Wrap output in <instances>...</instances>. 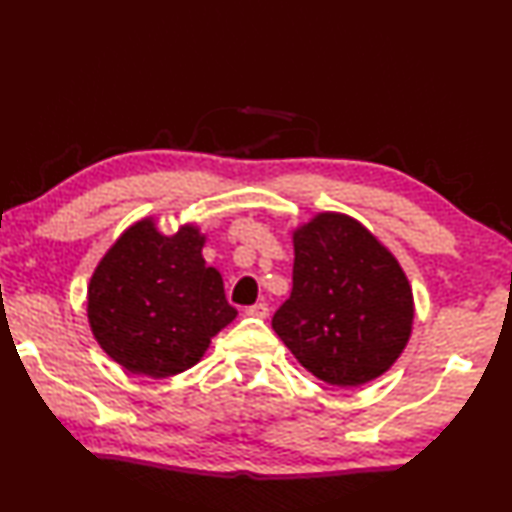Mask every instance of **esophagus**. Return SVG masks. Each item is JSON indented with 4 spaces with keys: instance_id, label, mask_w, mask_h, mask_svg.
<instances>
[{
    "instance_id": "34e87169",
    "label": "esophagus",
    "mask_w": 512,
    "mask_h": 512,
    "mask_svg": "<svg viewBox=\"0 0 512 512\" xmlns=\"http://www.w3.org/2000/svg\"><path fill=\"white\" fill-rule=\"evenodd\" d=\"M247 317H256V319H265L269 315V306L265 302H258L254 306H247L245 310Z\"/></svg>"
}]
</instances>
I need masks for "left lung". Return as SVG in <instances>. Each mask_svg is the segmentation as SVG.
I'll list each match as a JSON object with an SVG mask.
<instances>
[{
    "instance_id": "obj_1",
    "label": "left lung",
    "mask_w": 512,
    "mask_h": 512,
    "mask_svg": "<svg viewBox=\"0 0 512 512\" xmlns=\"http://www.w3.org/2000/svg\"><path fill=\"white\" fill-rule=\"evenodd\" d=\"M293 247V291L273 315V330L302 367L332 386L382 376L413 330V291L400 263L339 213L297 228Z\"/></svg>"
}]
</instances>
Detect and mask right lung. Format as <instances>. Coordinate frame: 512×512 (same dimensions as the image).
<instances>
[{
  "label": "right lung",
  "mask_w": 512,
  "mask_h": 512,
  "mask_svg": "<svg viewBox=\"0 0 512 512\" xmlns=\"http://www.w3.org/2000/svg\"><path fill=\"white\" fill-rule=\"evenodd\" d=\"M206 236L184 226L160 234L152 219L119 236L89 284V323L102 350L149 378L191 369L236 317L221 273L206 267Z\"/></svg>",
  "instance_id": "add662e5"
}]
</instances>
